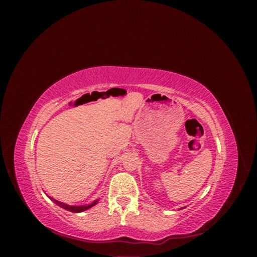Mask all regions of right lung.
<instances>
[{"instance_id": "right-lung-1", "label": "right lung", "mask_w": 257, "mask_h": 257, "mask_svg": "<svg viewBox=\"0 0 257 257\" xmlns=\"http://www.w3.org/2000/svg\"><path fill=\"white\" fill-rule=\"evenodd\" d=\"M51 200H52V201H54V203H56L58 206H60L61 208H63V209H65V210H67V211L75 212V213L82 212V211H84V210H88V209H90L91 207L95 206V205L97 204V201H98V199H97V200H94V201H93L92 204H89V205H82V206H69V205H66V204H64V203H61V201H59V200H57V199H53V198H51Z\"/></svg>"}]
</instances>
